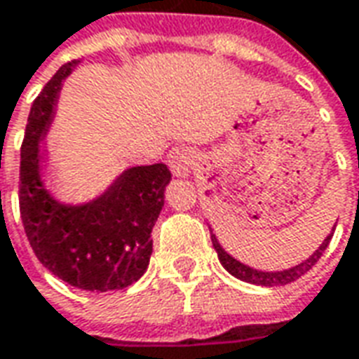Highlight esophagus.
Wrapping results in <instances>:
<instances>
[{
	"label": "esophagus",
	"mask_w": 359,
	"mask_h": 359,
	"mask_svg": "<svg viewBox=\"0 0 359 359\" xmlns=\"http://www.w3.org/2000/svg\"><path fill=\"white\" fill-rule=\"evenodd\" d=\"M193 162H195V153L189 147H176L168 154V166L176 177L189 176Z\"/></svg>",
	"instance_id": "esophagus-1"
}]
</instances>
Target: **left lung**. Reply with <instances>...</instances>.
Instances as JSON below:
<instances>
[{"mask_svg": "<svg viewBox=\"0 0 359 359\" xmlns=\"http://www.w3.org/2000/svg\"><path fill=\"white\" fill-rule=\"evenodd\" d=\"M334 231V227H333ZM333 233H329L323 239V243L319 245L318 250L313 252L312 256H308L304 262L297 264V266H292V268L281 269V271H262V269H255L247 266V264L239 262L237 258L226 252V248L219 245L218 237L214 235V231L210 229V239L212 245L216 248V252H218V258L222 266L231 273L233 277L241 279V281H245V283H252V285H262V287H281V285H289L292 281H297L298 277H302L308 271V269H312V266H316L321 255H323V250L329 245V241H331Z\"/></svg>", "mask_w": 359, "mask_h": 359, "instance_id": "1", "label": "left lung"}]
</instances>
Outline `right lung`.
Listing matches in <instances>:
<instances>
[{
  "instance_id": "right-lung-1",
  "label": "right lung",
  "mask_w": 359,
  "mask_h": 359,
  "mask_svg": "<svg viewBox=\"0 0 359 359\" xmlns=\"http://www.w3.org/2000/svg\"><path fill=\"white\" fill-rule=\"evenodd\" d=\"M80 61L62 65L34 101L20 149L18 203L34 255L53 276L90 292L126 289L153 255L154 222L172 180L166 164L126 168L88 203H62L46 187L49 151L40 143L53 124L62 82Z\"/></svg>"
}]
</instances>
